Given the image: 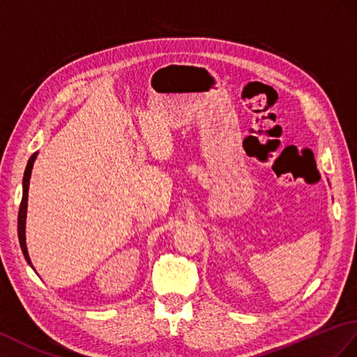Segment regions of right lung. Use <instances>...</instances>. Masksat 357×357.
Wrapping results in <instances>:
<instances>
[{"instance_id": "obj_1", "label": "right lung", "mask_w": 357, "mask_h": 357, "mask_svg": "<svg viewBox=\"0 0 357 357\" xmlns=\"http://www.w3.org/2000/svg\"><path fill=\"white\" fill-rule=\"evenodd\" d=\"M36 160V153H33L30 156V160L27 162L26 172H24V179H22V199H21V205H20V213H18V237H20V245H21V251L26 257L27 263L31 266L30 257L27 252V246H26V214H27V196H29V184H30V175H31V169H33V162Z\"/></svg>"}]
</instances>
